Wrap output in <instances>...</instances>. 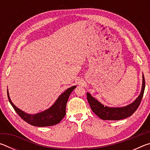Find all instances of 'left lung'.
I'll return each instance as SVG.
<instances>
[{
    "instance_id": "obj_1",
    "label": "left lung",
    "mask_w": 150,
    "mask_h": 150,
    "mask_svg": "<svg viewBox=\"0 0 150 150\" xmlns=\"http://www.w3.org/2000/svg\"><path fill=\"white\" fill-rule=\"evenodd\" d=\"M145 79L143 75V83L140 95L130 105L121 108H110L105 106L93 98L89 93H87V100L89 103L91 110L100 118L107 120H119L128 118L135 112L138 109L143 97L144 89H145Z\"/></svg>"
}]
</instances>
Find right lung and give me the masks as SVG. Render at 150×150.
I'll return each mask as SVG.
<instances>
[{
    "instance_id": "right-lung-1",
    "label": "right lung",
    "mask_w": 150,
    "mask_h": 150,
    "mask_svg": "<svg viewBox=\"0 0 150 150\" xmlns=\"http://www.w3.org/2000/svg\"><path fill=\"white\" fill-rule=\"evenodd\" d=\"M77 87L76 86L67 88L64 93L62 94L57 98L52 107L42 112L38 113L36 115H28L24 112L17 108L10 98L8 91L7 90V95L10 103L16 113L27 123L32 126L44 127L54 126L59 123L66 114V105L70 94Z\"/></svg>"
}]
</instances>
